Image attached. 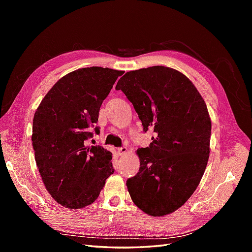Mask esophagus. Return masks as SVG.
Returning a JSON list of instances; mask_svg holds the SVG:
<instances>
[{"mask_svg":"<svg viewBox=\"0 0 252 252\" xmlns=\"http://www.w3.org/2000/svg\"><path fill=\"white\" fill-rule=\"evenodd\" d=\"M126 153H127V147L123 146V147L118 148V154H119L120 156H123V155H126Z\"/></svg>","mask_w":252,"mask_h":252,"instance_id":"1","label":"esophagus"}]
</instances>
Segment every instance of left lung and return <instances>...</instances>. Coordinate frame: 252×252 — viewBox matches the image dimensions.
Masks as SVG:
<instances>
[{
  "instance_id": "left-lung-1",
  "label": "left lung",
  "mask_w": 252,
  "mask_h": 252,
  "mask_svg": "<svg viewBox=\"0 0 252 252\" xmlns=\"http://www.w3.org/2000/svg\"><path fill=\"white\" fill-rule=\"evenodd\" d=\"M134 106L151 145L137 149L140 170L126 181L133 202L163 217L194 194L210 154L211 119L200 93L185 74L153 66L126 72L116 85Z\"/></svg>"
}]
</instances>
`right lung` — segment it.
Returning a JSON list of instances; mask_svg holds the SVG:
<instances>
[{
  "label": "right lung",
  "instance_id": "obj_1",
  "mask_svg": "<svg viewBox=\"0 0 252 252\" xmlns=\"http://www.w3.org/2000/svg\"><path fill=\"white\" fill-rule=\"evenodd\" d=\"M122 73L103 67L69 72L34 112L31 140L37 169L46 190L65 208L91 205L114 173L112 154L85 141L92 137L89 127L97 122L101 103Z\"/></svg>",
  "mask_w": 252,
  "mask_h": 252
}]
</instances>
